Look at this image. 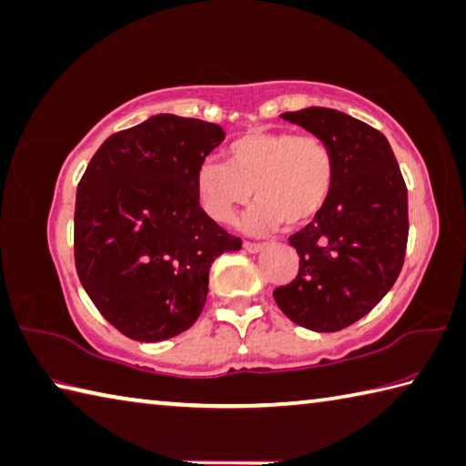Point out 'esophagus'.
<instances>
[{
	"instance_id": "34e87169",
	"label": "esophagus",
	"mask_w": 466,
	"mask_h": 466,
	"mask_svg": "<svg viewBox=\"0 0 466 466\" xmlns=\"http://www.w3.org/2000/svg\"><path fill=\"white\" fill-rule=\"evenodd\" d=\"M244 250L250 252V255H257V252L265 250V244H257V242H244Z\"/></svg>"
}]
</instances>
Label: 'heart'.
Here are the masks:
<instances>
[{
	"label": "heart",
	"instance_id": "b5f03b06",
	"mask_svg": "<svg viewBox=\"0 0 466 466\" xmlns=\"http://www.w3.org/2000/svg\"><path fill=\"white\" fill-rule=\"evenodd\" d=\"M196 187L208 216L219 224H232L255 191L260 204L244 219L248 232H270L281 224L298 230L314 222L332 198L336 158L318 137L248 132L228 147V165H199Z\"/></svg>",
	"mask_w": 466,
	"mask_h": 466
}]
</instances>
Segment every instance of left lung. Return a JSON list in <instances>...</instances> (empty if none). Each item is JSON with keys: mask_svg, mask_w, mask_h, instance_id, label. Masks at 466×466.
Listing matches in <instances>:
<instances>
[{"mask_svg": "<svg viewBox=\"0 0 466 466\" xmlns=\"http://www.w3.org/2000/svg\"><path fill=\"white\" fill-rule=\"evenodd\" d=\"M281 117L332 148L336 187L326 209L289 238L299 273L273 298L293 324L338 332L367 316L401 273L408 189L387 138L365 122L328 107Z\"/></svg>", "mask_w": 466, "mask_h": 466, "instance_id": "8db88e82", "label": "left lung"}]
</instances>
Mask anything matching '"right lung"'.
<instances>
[{"instance_id":"1","label":"right lung","mask_w":466,"mask_h":466,"mask_svg":"<svg viewBox=\"0 0 466 466\" xmlns=\"http://www.w3.org/2000/svg\"><path fill=\"white\" fill-rule=\"evenodd\" d=\"M216 124L152 116L93 155L75 204V265L104 316L124 336H179L208 299L209 267L242 242L199 206L196 173L222 145Z\"/></svg>"}]
</instances>
